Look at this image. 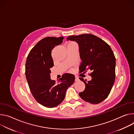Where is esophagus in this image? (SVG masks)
Returning <instances> with one entry per match:
<instances>
[{
    "instance_id": "1",
    "label": "esophagus",
    "mask_w": 134,
    "mask_h": 134,
    "mask_svg": "<svg viewBox=\"0 0 134 134\" xmlns=\"http://www.w3.org/2000/svg\"><path fill=\"white\" fill-rule=\"evenodd\" d=\"M80 80H79V78L77 77V76H75V81H79Z\"/></svg>"
}]
</instances>
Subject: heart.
I'll return each mask as SVG.
<instances>
[{
  "instance_id": "obj_1",
  "label": "heart",
  "mask_w": 134,
  "mask_h": 134,
  "mask_svg": "<svg viewBox=\"0 0 134 134\" xmlns=\"http://www.w3.org/2000/svg\"><path fill=\"white\" fill-rule=\"evenodd\" d=\"M76 43H75V42H70L68 44H76Z\"/></svg>"
}]
</instances>
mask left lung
Instances as JSON below:
<instances>
[{"instance_id":"left-lung-1","label":"left lung","mask_w":134,"mask_h":134,"mask_svg":"<svg viewBox=\"0 0 134 134\" xmlns=\"http://www.w3.org/2000/svg\"><path fill=\"white\" fill-rule=\"evenodd\" d=\"M66 40L78 44L82 61L80 72L87 70L92 71L91 80L87 81L79 78L85 83V89L79 95L83 100L94 104L102 102L109 95L115 78V58L110 46L92 34L71 36Z\"/></svg>"}]
</instances>
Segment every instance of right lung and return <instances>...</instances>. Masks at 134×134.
<instances>
[{"mask_svg": "<svg viewBox=\"0 0 134 134\" xmlns=\"http://www.w3.org/2000/svg\"><path fill=\"white\" fill-rule=\"evenodd\" d=\"M63 39V37L41 39L30 52L26 61L25 76L30 90L37 102L49 108L63 102L67 89L75 80L70 73L64 74L57 83L51 79L50 69L54 66L52 51Z\"/></svg>", "mask_w": 134, "mask_h": 134, "instance_id": "add662e5", "label": "right lung"}]
</instances>
